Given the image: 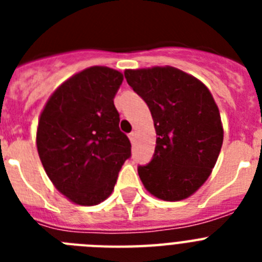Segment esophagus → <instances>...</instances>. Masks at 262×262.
I'll use <instances>...</instances> for the list:
<instances>
[{"label":"esophagus","mask_w":262,"mask_h":262,"mask_svg":"<svg viewBox=\"0 0 262 262\" xmlns=\"http://www.w3.org/2000/svg\"><path fill=\"white\" fill-rule=\"evenodd\" d=\"M135 136H136L135 133H131L128 135V138H129V140H131V143H134V140H135Z\"/></svg>","instance_id":"esophagus-1"}]
</instances>
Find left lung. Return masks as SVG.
Wrapping results in <instances>:
<instances>
[{"mask_svg":"<svg viewBox=\"0 0 262 262\" xmlns=\"http://www.w3.org/2000/svg\"><path fill=\"white\" fill-rule=\"evenodd\" d=\"M124 77L149 107L157 135L151 163L138 168L143 185L169 202L193 195L211 174L223 144L210 90L173 67L126 69Z\"/></svg>","mask_w":262,"mask_h":262,"instance_id":"left-lung-1","label":"left lung"}]
</instances>
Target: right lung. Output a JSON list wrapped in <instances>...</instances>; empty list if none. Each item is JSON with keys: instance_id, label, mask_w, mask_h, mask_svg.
<instances>
[{"instance_id": "1", "label": "right lung", "mask_w": 262, "mask_h": 262, "mask_svg": "<svg viewBox=\"0 0 262 262\" xmlns=\"http://www.w3.org/2000/svg\"><path fill=\"white\" fill-rule=\"evenodd\" d=\"M123 75L90 67L64 81L39 117L36 148L48 178L71 202L94 206L113 193L131 156L114 97Z\"/></svg>"}]
</instances>
